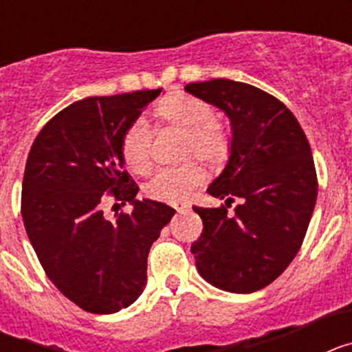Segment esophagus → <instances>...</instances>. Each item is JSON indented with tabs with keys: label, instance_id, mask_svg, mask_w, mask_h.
<instances>
[{
	"label": "esophagus",
	"instance_id": "1",
	"mask_svg": "<svg viewBox=\"0 0 352 352\" xmlns=\"http://www.w3.org/2000/svg\"><path fill=\"white\" fill-rule=\"evenodd\" d=\"M176 211H178V213H188V211H190V206H188V204H176Z\"/></svg>",
	"mask_w": 352,
	"mask_h": 352
}]
</instances>
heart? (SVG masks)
Masks as SVG:
<instances>
[{
    "label": "heart",
    "mask_w": 352,
    "mask_h": 352,
    "mask_svg": "<svg viewBox=\"0 0 352 352\" xmlns=\"http://www.w3.org/2000/svg\"><path fill=\"white\" fill-rule=\"evenodd\" d=\"M155 114L169 125L185 130V153L197 155L208 162H222L229 151V139L214 121L213 105L188 93L167 95L155 109ZM121 155L129 170L148 173L151 167V132L146 121L138 120L126 129L121 139ZM204 179L203 167L197 162L182 166L162 167L146 183V194L164 203H179L188 197Z\"/></svg>",
    "instance_id": "heart-1"
}]
</instances>
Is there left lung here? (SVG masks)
<instances>
[{
    "label": "left lung",
    "instance_id": "1",
    "mask_svg": "<svg viewBox=\"0 0 352 352\" xmlns=\"http://www.w3.org/2000/svg\"><path fill=\"white\" fill-rule=\"evenodd\" d=\"M185 91L231 121L229 158L206 192L228 207L242 197L234 215L194 206L204 223L195 266L208 284L250 294L278 278L303 243L317 199L312 149L294 114L256 86L211 79Z\"/></svg>",
    "mask_w": 352,
    "mask_h": 352
}]
</instances>
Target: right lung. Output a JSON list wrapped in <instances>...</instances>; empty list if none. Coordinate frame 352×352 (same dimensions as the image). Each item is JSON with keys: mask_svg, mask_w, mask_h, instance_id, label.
<instances>
[{"mask_svg": "<svg viewBox=\"0 0 352 352\" xmlns=\"http://www.w3.org/2000/svg\"><path fill=\"white\" fill-rule=\"evenodd\" d=\"M158 89L88 96L56 114L28 155L23 211L28 238L49 280L91 314H114L141 296L148 254L176 210L135 199L121 139ZM109 195L133 211L103 217Z\"/></svg>", "mask_w": 352, "mask_h": 352, "instance_id": "right-lung-1", "label": "right lung"}]
</instances>
